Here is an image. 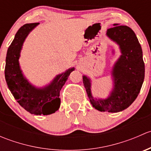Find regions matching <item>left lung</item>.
Instances as JSON below:
<instances>
[{
  "instance_id": "obj_1",
  "label": "left lung",
  "mask_w": 151,
  "mask_h": 151,
  "mask_svg": "<svg viewBox=\"0 0 151 151\" xmlns=\"http://www.w3.org/2000/svg\"><path fill=\"white\" fill-rule=\"evenodd\" d=\"M114 24L107 29L106 36L119 45L121 55L112 70L114 87L105 99L94 98L91 94V83L83 76V84L91 104L101 112H118L129 107L134 101L145 78L142 50L134 32L126 25Z\"/></svg>"
}]
</instances>
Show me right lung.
I'll return each instance as SVG.
<instances>
[{
  "instance_id": "1",
  "label": "right lung",
  "mask_w": 151,
  "mask_h": 151,
  "mask_svg": "<svg viewBox=\"0 0 151 151\" xmlns=\"http://www.w3.org/2000/svg\"><path fill=\"white\" fill-rule=\"evenodd\" d=\"M39 24H25L15 34L7 50L5 79L9 89L21 106L33 115H47L60 107V91L74 68L57 75L50 84L41 88L33 86L24 77L19 63L20 52L28 35Z\"/></svg>"
}]
</instances>
